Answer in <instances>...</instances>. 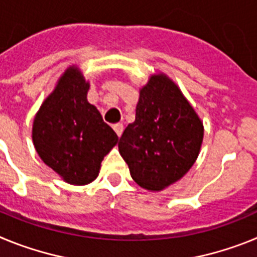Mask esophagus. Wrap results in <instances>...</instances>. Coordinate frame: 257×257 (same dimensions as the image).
<instances>
[{"label": "esophagus", "mask_w": 257, "mask_h": 257, "mask_svg": "<svg viewBox=\"0 0 257 257\" xmlns=\"http://www.w3.org/2000/svg\"><path fill=\"white\" fill-rule=\"evenodd\" d=\"M113 130L115 131L117 136H118V138H119V136L122 135V131H123V124H122V123L113 124Z\"/></svg>", "instance_id": "1"}]
</instances>
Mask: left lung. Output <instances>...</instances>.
I'll list each match as a JSON object with an SVG mask.
<instances>
[{
    "instance_id": "8db88e82",
    "label": "left lung",
    "mask_w": 257,
    "mask_h": 257,
    "mask_svg": "<svg viewBox=\"0 0 257 257\" xmlns=\"http://www.w3.org/2000/svg\"><path fill=\"white\" fill-rule=\"evenodd\" d=\"M203 133L201 118L179 86L160 72L140 88L135 121L124 128L118 149L135 183L161 192L194 165Z\"/></svg>"
}]
</instances>
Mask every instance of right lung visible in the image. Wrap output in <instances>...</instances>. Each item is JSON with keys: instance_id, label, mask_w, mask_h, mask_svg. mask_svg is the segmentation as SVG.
I'll return each mask as SVG.
<instances>
[{"instance_id": "add662e5", "label": "right lung", "mask_w": 257, "mask_h": 257, "mask_svg": "<svg viewBox=\"0 0 257 257\" xmlns=\"http://www.w3.org/2000/svg\"><path fill=\"white\" fill-rule=\"evenodd\" d=\"M88 88L79 68L70 65L41 104L32 127L41 160L72 185L94 181L101 161L118 143L117 134L87 101Z\"/></svg>"}]
</instances>
